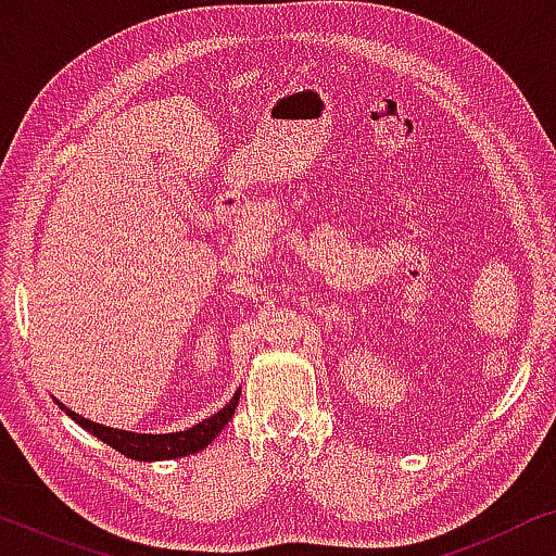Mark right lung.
<instances>
[{
    "label": "right lung",
    "instance_id": "obj_1",
    "mask_svg": "<svg viewBox=\"0 0 556 556\" xmlns=\"http://www.w3.org/2000/svg\"><path fill=\"white\" fill-rule=\"evenodd\" d=\"M240 400V390L232 394V400L227 405L215 413L207 420L197 422L194 428L179 430V432H164V435H149V432H131V430H118V428H105V425H98L93 420H86L73 409H67L63 402H58V407L63 413L80 425L83 430H88L90 435H96L98 440H103L105 445H111L113 451L124 453L126 458L134 460H172V458H185L189 453H200L207 447L212 440H215L219 432L225 430V425L232 420L235 407H238Z\"/></svg>",
    "mask_w": 556,
    "mask_h": 556
}]
</instances>
